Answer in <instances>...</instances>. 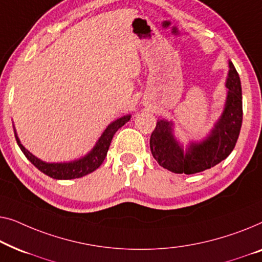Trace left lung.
I'll return each mask as SVG.
<instances>
[{"label": "left lung", "mask_w": 262, "mask_h": 262, "mask_svg": "<svg viewBox=\"0 0 262 262\" xmlns=\"http://www.w3.org/2000/svg\"><path fill=\"white\" fill-rule=\"evenodd\" d=\"M226 88L223 112L209 134L200 141H190L184 147L174 136L172 121L158 120L149 146L160 166L179 174H194L216 166L233 152L242 126V89L240 77L230 60Z\"/></svg>", "instance_id": "8db88e82"}]
</instances>
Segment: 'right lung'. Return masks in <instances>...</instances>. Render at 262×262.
I'll use <instances>...</instances> for the list:
<instances>
[{"instance_id": "obj_1", "label": "right lung", "mask_w": 262, "mask_h": 262, "mask_svg": "<svg viewBox=\"0 0 262 262\" xmlns=\"http://www.w3.org/2000/svg\"><path fill=\"white\" fill-rule=\"evenodd\" d=\"M132 115H124L120 119L113 121L112 123L108 124V127L105 128L104 132L102 133V135L99 136L97 142L95 143L93 149L85 156L79 158V159L68 161V163H46L39 158H36L34 154H32L28 149H26L24 145H22L19 136L16 134L15 127H14V134H15V139L19 147L22 152L26 156V158L34 165V166L45 173L46 176L51 177L53 179L58 180H68V179H75L80 178L89 173L94 172L95 169H97L101 166L103 161H104L106 153H108L110 142H112L113 136L115 133L120 129L121 127L124 126L128 121L130 120Z\"/></svg>"}]
</instances>
